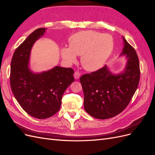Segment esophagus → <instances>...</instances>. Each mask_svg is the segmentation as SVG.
<instances>
[{"instance_id": "esophagus-1", "label": "esophagus", "mask_w": 155, "mask_h": 155, "mask_svg": "<svg viewBox=\"0 0 155 155\" xmlns=\"http://www.w3.org/2000/svg\"><path fill=\"white\" fill-rule=\"evenodd\" d=\"M80 75H81L80 72H79L76 71V72H74V78H75V79H78L79 78V77H80Z\"/></svg>"}]
</instances>
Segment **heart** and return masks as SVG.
Listing matches in <instances>:
<instances>
[{"instance_id": "b5f03b06", "label": "heart", "mask_w": 155, "mask_h": 155, "mask_svg": "<svg viewBox=\"0 0 155 155\" xmlns=\"http://www.w3.org/2000/svg\"><path fill=\"white\" fill-rule=\"evenodd\" d=\"M70 48L61 50V56L65 61L74 63L76 55H81L83 67L88 71L100 68L109 58L114 48L111 35L92 30L81 31L70 36Z\"/></svg>"}]
</instances>
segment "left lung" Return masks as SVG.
I'll return each instance as SVG.
<instances>
[{
  "instance_id": "left-lung-1",
  "label": "left lung",
  "mask_w": 155,
  "mask_h": 155,
  "mask_svg": "<svg viewBox=\"0 0 155 155\" xmlns=\"http://www.w3.org/2000/svg\"><path fill=\"white\" fill-rule=\"evenodd\" d=\"M127 64L123 73L112 74L106 65L79 79L84 94V108L91 116L104 120L120 114L127 107L138 88L140 70L134 48L124 38Z\"/></svg>"
}]
</instances>
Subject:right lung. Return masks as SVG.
<instances>
[{
	"instance_id": "1",
	"label": "right lung",
	"mask_w": 155,
	"mask_h": 155,
	"mask_svg": "<svg viewBox=\"0 0 155 155\" xmlns=\"http://www.w3.org/2000/svg\"><path fill=\"white\" fill-rule=\"evenodd\" d=\"M46 28L35 30L16 48L10 70V86L15 99L28 114L45 119L58 112L67 87L74 81V70L55 67L48 71L34 74L28 68L30 51L35 41Z\"/></svg>"
}]
</instances>
